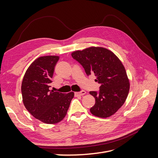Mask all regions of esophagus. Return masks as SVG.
Masks as SVG:
<instances>
[{
  "mask_svg": "<svg viewBox=\"0 0 158 158\" xmlns=\"http://www.w3.org/2000/svg\"><path fill=\"white\" fill-rule=\"evenodd\" d=\"M85 93H86V92H85V91L82 90V91H80V92H76L75 95H76V96H82V95H84Z\"/></svg>",
  "mask_w": 158,
  "mask_h": 158,
  "instance_id": "34e87169",
  "label": "esophagus"
}]
</instances>
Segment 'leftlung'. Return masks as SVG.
Returning a JSON list of instances; mask_svg holds the SVG:
<instances>
[{
    "label": "left lung",
    "instance_id": "8db88e82",
    "mask_svg": "<svg viewBox=\"0 0 158 158\" xmlns=\"http://www.w3.org/2000/svg\"><path fill=\"white\" fill-rule=\"evenodd\" d=\"M72 56L83 66L88 76H96L95 81L101 85L98 92H89L95 99L90 112L101 118L113 115L125 102L130 89L121 61L112 51L100 47L74 51Z\"/></svg>",
    "mask_w": 158,
    "mask_h": 158
}]
</instances>
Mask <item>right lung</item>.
<instances>
[{
  "label": "right lung",
  "instance_id": "add662e5",
  "mask_svg": "<svg viewBox=\"0 0 158 158\" xmlns=\"http://www.w3.org/2000/svg\"><path fill=\"white\" fill-rule=\"evenodd\" d=\"M58 56H44L35 59L27 69L22 83L23 103L31 114L40 121L55 124L66 116L74 94L50 90L51 78Z\"/></svg>",
  "mask_w": 158,
  "mask_h": 158
}]
</instances>
